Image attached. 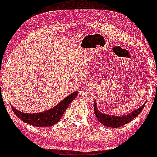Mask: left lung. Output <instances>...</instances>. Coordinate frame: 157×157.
Instances as JSON below:
<instances>
[{
	"label": "left lung",
	"instance_id": "obj_1",
	"mask_svg": "<svg viewBox=\"0 0 157 157\" xmlns=\"http://www.w3.org/2000/svg\"><path fill=\"white\" fill-rule=\"evenodd\" d=\"M144 106H145V104L141 105L140 107L137 108L136 110H135L134 111H132L130 114L123 116V117H117V116H111V115H106L105 113H102L101 111L98 110V108L96 106V101H95L94 111H95V115H96L97 120L99 121L102 125L107 126V127L117 128V127H121V126L126 125L131 121L133 120L134 118H136L143 110Z\"/></svg>",
	"mask_w": 157,
	"mask_h": 157
}]
</instances>
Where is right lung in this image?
I'll return each mask as SVG.
<instances>
[{
    "instance_id": "1",
    "label": "right lung",
    "mask_w": 157,
    "mask_h": 157,
    "mask_svg": "<svg viewBox=\"0 0 157 157\" xmlns=\"http://www.w3.org/2000/svg\"><path fill=\"white\" fill-rule=\"evenodd\" d=\"M77 94H78V91L73 92L67 96L65 99L62 100L61 102H59L57 105L52 107V109H50L48 111L39 112V113H33V114L24 113L15 109L13 106H11V108L16 116L22 121L23 122L31 125V126H37V127L52 126L60 121L64 112L69 106L70 103L75 99Z\"/></svg>"
}]
</instances>
